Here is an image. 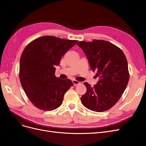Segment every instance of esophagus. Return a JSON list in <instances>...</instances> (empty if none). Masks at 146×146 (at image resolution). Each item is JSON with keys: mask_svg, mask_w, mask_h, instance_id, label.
<instances>
[{"mask_svg": "<svg viewBox=\"0 0 146 146\" xmlns=\"http://www.w3.org/2000/svg\"><path fill=\"white\" fill-rule=\"evenodd\" d=\"M72 82H73V84L74 85V86H77V85H79V84H80V82H78L76 80H73Z\"/></svg>", "mask_w": 146, "mask_h": 146, "instance_id": "obj_1", "label": "esophagus"}]
</instances>
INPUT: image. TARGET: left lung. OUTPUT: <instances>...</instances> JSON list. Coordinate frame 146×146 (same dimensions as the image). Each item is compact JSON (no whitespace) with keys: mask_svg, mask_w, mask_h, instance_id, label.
<instances>
[{"mask_svg":"<svg viewBox=\"0 0 146 146\" xmlns=\"http://www.w3.org/2000/svg\"><path fill=\"white\" fill-rule=\"evenodd\" d=\"M77 45L85 52L96 78L99 77L93 87L84 83L86 92L81 98L82 103L92 111H107L121 98L129 81L126 56L120 48L107 41L94 39Z\"/></svg>","mask_w":146,"mask_h":146,"instance_id":"left-lung-1","label":"left lung"}]
</instances>
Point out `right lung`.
I'll return each instance as SVG.
<instances>
[{
  "label": "right lung",
  "instance_id": "obj_1",
  "mask_svg": "<svg viewBox=\"0 0 146 146\" xmlns=\"http://www.w3.org/2000/svg\"><path fill=\"white\" fill-rule=\"evenodd\" d=\"M78 42L54 36H44L30 42L20 59L19 79L22 87L35 107L52 111L63 102L64 95L74 85L69 79L55 76V66Z\"/></svg>",
  "mask_w": 146,
  "mask_h": 146
}]
</instances>
